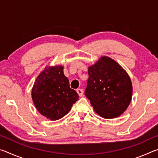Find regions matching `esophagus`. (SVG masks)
Masks as SVG:
<instances>
[{"mask_svg":"<svg viewBox=\"0 0 158 158\" xmlns=\"http://www.w3.org/2000/svg\"><path fill=\"white\" fill-rule=\"evenodd\" d=\"M77 93H78V95L80 96V97H81V96H83V94H84V90L81 89H77Z\"/></svg>","mask_w":158,"mask_h":158,"instance_id":"esophagus-1","label":"esophagus"}]
</instances>
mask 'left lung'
<instances>
[{"label": "left lung", "mask_w": 158, "mask_h": 158, "mask_svg": "<svg viewBox=\"0 0 158 158\" xmlns=\"http://www.w3.org/2000/svg\"><path fill=\"white\" fill-rule=\"evenodd\" d=\"M85 95L95 111L104 118L121 116L129 106L132 81L126 71L108 56H102L89 67Z\"/></svg>", "instance_id": "1"}]
</instances>
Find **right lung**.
<instances>
[{"mask_svg": "<svg viewBox=\"0 0 158 158\" xmlns=\"http://www.w3.org/2000/svg\"><path fill=\"white\" fill-rule=\"evenodd\" d=\"M31 95L37 111L52 121L65 116L79 99L69 87L62 65L46 67L35 79Z\"/></svg>", "mask_w": 158, "mask_h": 158, "instance_id": "add662e5", "label": "right lung"}]
</instances>
